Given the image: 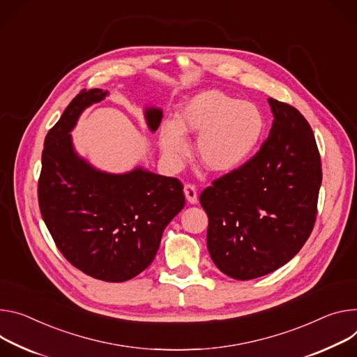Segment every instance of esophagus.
Returning a JSON list of instances; mask_svg holds the SVG:
<instances>
[{"mask_svg":"<svg viewBox=\"0 0 357 357\" xmlns=\"http://www.w3.org/2000/svg\"><path fill=\"white\" fill-rule=\"evenodd\" d=\"M183 192H185V197H186L188 202H190V204H197L198 202V193H197L195 185L186 182L185 186H183Z\"/></svg>","mask_w":357,"mask_h":357,"instance_id":"obj_1","label":"esophagus"}]
</instances>
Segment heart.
Segmentation results:
<instances>
[{"mask_svg": "<svg viewBox=\"0 0 357 357\" xmlns=\"http://www.w3.org/2000/svg\"><path fill=\"white\" fill-rule=\"evenodd\" d=\"M266 128L262 109L219 89L202 91L178 111L176 121L159 129V144L174 162L189 152L186 135H198L197 156L211 172L223 174L239 168L261 142Z\"/></svg>", "mask_w": 357, "mask_h": 357, "instance_id": "b5f03b06", "label": "heart"}]
</instances>
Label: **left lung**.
Instances as JSON below:
<instances>
[{"label":"left lung","mask_w":357,"mask_h":357,"mask_svg":"<svg viewBox=\"0 0 357 357\" xmlns=\"http://www.w3.org/2000/svg\"><path fill=\"white\" fill-rule=\"evenodd\" d=\"M269 105L275 121L261 149L199 197L212 261L238 280L287 264L310 236L317 215L321 162L312 128L295 107L273 98Z\"/></svg>","instance_id":"1"}]
</instances>
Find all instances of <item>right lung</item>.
Segmentation results:
<instances>
[{
	"label": "right lung",
	"instance_id": "obj_1",
	"mask_svg": "<svg viewBox=\"0 0 357 357\" xmlns=\"http://www.w3.org/2000/svg\"><path fill=\"white\" fill-rule=\"evenodd\" d=\"M82 89L50 129L43 151L38 204L47 228L67 261L88 276L123 282L145 271L158 252L162 232L185 205L176 178L141 168L111 175L77 156L70 131L81 112L107 96ZM156 131L162 111H145Z\"/></svg>",
	"mask_w": 357,
	"mask_h": 357
}]
</instances>
